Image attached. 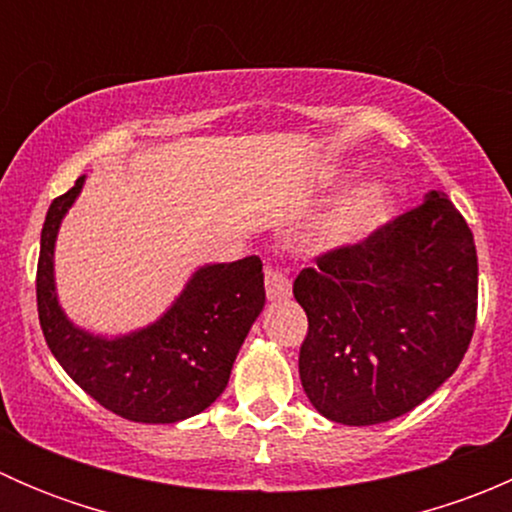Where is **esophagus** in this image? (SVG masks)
I'll use <instances>...</instances> for the list:
<instances>
[{"mask_svg": "<svg viewBox=\"0 0 512 512\" xmlns=\"http://www.w3.org/2000/svg\"><path fill=\"white\" fill-rule=\"evenodd\" d=\"M265 292L270 299H287L292 294V280H289L287 270L280 265L265 267Z\"/></svg>", "mask_w": 512, "mask_h": 512, "instance_id": "1", "label": "esophagus"}]
</instances>
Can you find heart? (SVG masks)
Masks as SVG:
<instances>
[{
    "label": "heart",
    "mask_w": 512,
    "mask_h": 512,
    "mask_svg": "<svg viewBox=\"0 0 512 512\" xmlns=\"http://www.w3.org/2000/svg\"><path fill=\"white\" fill-rule=\"evenodd\" d=\"M389 215V193L379 183H364L332 205L314 225L319 247H344L364 240Z\"/></svg>",
    "instance_id": "b5f03b06"
}]
</instances>
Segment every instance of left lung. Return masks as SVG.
Masks as SVG:
<instances>
[{"instance_id": "obj_1", "label": "left lung", "mask_w": 512, "mask_h": 512, "mask_svg": "<svg viewBox=\"0 0 512 512\" xmlns=\"http://www.w3.org/2000/svg\"><path fill=\"white\" fill-rule=\"evenodd\" d=\"M294 280L307 312L299 379L329 421L374 426L426 401L468 352L478 312L471 227L443 193L314 257Z\"/></svg>"}]
</instances>
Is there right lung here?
<instances>
[{"instance_id": "add662e5", "label": "right lung", "mask_w": 512, "mask_h": 512, "mask_svg": "<svg viewBox=\"0 0 512 512\" xmlns=\"http://www.w3.org/2000/svg\"><path fill=\"white\" fill-rule=\"evenodd\" d=\"M84 175L54 198L41 227L36 309L51 354L103 409L138 423H175L225 391L232 361L265 307L262 260L200 267L178 302L151 327L121 339L76 329L54 292V240Z\"/></svg>"}]
</instances>
